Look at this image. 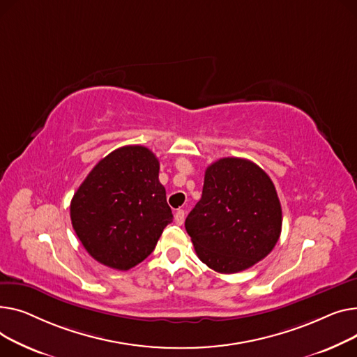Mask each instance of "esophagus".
<instances>
[{"label":"esophagus","mask_w":357,"mask_h":357,"mask_svg":"<svg viewBox=\"0 0 357 357\" xmlns=\"http://www.w3.org/2000/svg\"><path fill=\"white\" fill-rule=\"evenodd\" d=\"M184 218H185L184 211H181V208H178V211L174 213V222H176L177 225H183V223H184Z\"/></svg>","instance_id":"obj_1"}]
</instances>
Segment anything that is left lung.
Segmentation results:
<instances>
[{
    "label": "left lung",
    "instance_id": "1",
    "mask_svg": "<svg viewBox=\"0 0 357 357\" xmlns=\"http://www.w3.org/2000/svg\"><path fill=\"white\" fill-rule=\"evenodd\" d=\"M184 226L208 268L220 274L248 269L280 239L282 211L275 185L252 161L220 158L206 169L202 199Z\"/></svg>",
    "mask_w": 357,
    "mask_h": 357
}]
</instances>
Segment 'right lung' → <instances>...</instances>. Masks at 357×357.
<instances>
[{"label":"right lung","instance_id":"obj_1","mask_svg":"<svg viewBox=\"0 0 357 357\" xmlns=\"http://www.w3.org/2000/svg\"><path fill=\"white\" fill-rule=\"evenodd\" d=\"M160 161L146 146L127 145L102 158L70 203L75 232L105 266L128 271L149 257L173 222Z\"/></svg>","mask_w":357,"mask_h":357}]
</instances>
